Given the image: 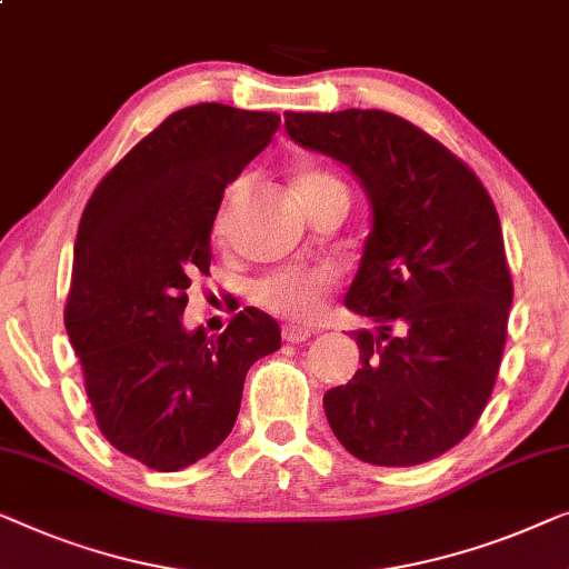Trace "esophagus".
<instances>
[{
	"label": "esophagus",
	"instance_id": "1",
	"mask_svg": "<svg viewBox=\"0 0 569 569\" xmlns=\"http://www.w3.org/2000/svg\"><path fill=\"white\" fill-rule=\"evenodd\" d=\"M312 333H316V328L302 326V323H284V326H282L284 341H292V343H300V341H305V339H310Z\"/></svg>",
	"mask_w": 569,
	"mask_h": 569
}]
</instances>
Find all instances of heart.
<instances>
[{"label":"heart","mask_w":569,"mask_h":569,"mask_svg":"<svg viewBox=\"0 0 569 569\" xmlns=\"http://www.w3.org/2000/svg\"><path fill=\"white\" fill-rule=\"evenodd\" d=\"M292 184L298 189L300 200L308 204L320 194L331 192H346L341 179L331 174V171L312 167V163H302L292 171ZM226 223V210L218 220V230ZM336 282L333 267H287L282 271H274L267 279H261L253 290V298L271 312L290 318H310L320 310L326 300L328 287Z\"/></svg>","instance_id":"1"}]
</instances>
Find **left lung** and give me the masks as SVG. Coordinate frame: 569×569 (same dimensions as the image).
Instances as JSON below:
<instances>
[{
  "mask_svg": "<svg viewBox=\"0 0 569 569\" xmlns=\"http://www.w3.org/2000/svg\"><path fill=\"white\" fill-rule=\"evenodd\" d=\"M308 151L365 189L372 230L343 305L361 367L323 395L341 447L377 467L441 457L472 431L496 385L513 284L488 189L421 128L382 110L284 112Z\"/></svg>",
  "mask_w": 569,
  "mask_h": 569,
  "instance_id": "left-lung-1",
  "label": "left lung"
}]
</instances>
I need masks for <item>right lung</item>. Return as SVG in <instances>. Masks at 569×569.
<instances>
[{"mask_svg":"<svg viewBox=\"0 0 569 569\" xmlns=\"http://www.w3.org/2000/svg\"><path fill=\"white\" fill-rule=\"evenodd\" d=\"M277 128L274 112L184 107L130 148L81 216L66 331L104 439L156 472H179L226 441L246 372L282 343L257 308L220 336L182 323L187 287L210 269L226 187Z\"/></svg>","mask_w":569,"mask_h":569,"instance_id":"add662e5","label":"right lung"}]
</instances>
